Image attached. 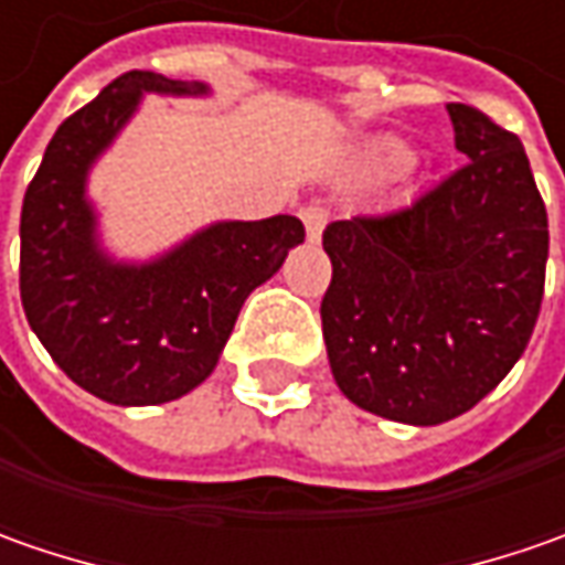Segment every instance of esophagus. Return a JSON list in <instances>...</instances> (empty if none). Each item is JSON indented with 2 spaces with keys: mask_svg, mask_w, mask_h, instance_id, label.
<instances>
[{
  "mask_svg": "<svg viewBox=\"0 0 565 565\" xmlns=\"http://www.w3.org/2000/svg\"><path fill=\"white\" fill-rule=\"evenodd\" d=\"M301 223H305V228H308V238L317 242V238H320V232H323V226L330 223V210H327L323 204L301 206Z\"/></svg>",
  "mask_w": 565,
  "mask_h": 565,
  "instance_id": "obj_1",
  "label": "esophagus"
}]
</instances>
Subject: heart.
<instances>
[{
	"instance_id": "1",
	"label": "heart",
	"mask_w": 565,
	"mask_h": 565,
	"mask_svg": "<svg viewBox=\"0 0 565 565\" xmlns=\"http://www.w3.org/2000/svg\"><path fill=\"white\" fill-rule=\"evenodd\" d=\"M390 157H399V150H390Z\"/></svg>"
}]
</instances>
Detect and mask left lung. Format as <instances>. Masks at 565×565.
I'll return each instance as SVG.
<instances>
[{"mask_svg":"<svg viewBox=\"0 0 565 565\" xmlns=\"http://www.w3.org/2000/svg\"><path fill=\"white\" fill-rule=\"evenodd\" d=\"M446 109L466 163L412 204L323 228L320 320L339 390L422 427L478 405L522 359L551 248L522 141L475 106Z\"/></svg>","mask_w":565,"mask_h":565,"instance_id":"8db88e82","label":"left lung"}]
</instances>
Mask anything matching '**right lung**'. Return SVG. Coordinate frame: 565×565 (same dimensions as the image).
Masks as SVG:
<instances>
[{
  "label": "right lung",
  "instance_id": "right-lung-1",
  "mask_svg": "<svg viewBox=\"0 0 565 565\" xmlns=\"http://www.w3.org/2000/svg\"><path fill=\"white\" fill-rule=\"evenodd\" d=\"M204 94L153 72H125L55 128L21 206V305L53 361L113 405H160L210 377L235 317L305 242L298 216L216 223L166 257L113 264L94 238L87 169L141 94Z\"/></svg>",
  "mask_w": 565,
  "mask_h": 565
}]
</instances>
